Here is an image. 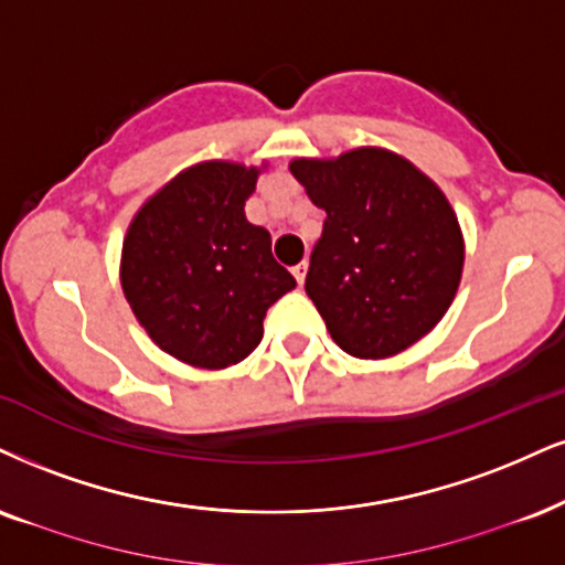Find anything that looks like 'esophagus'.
<instances>
[{"instance_id":"1","label":"esophagus","mask_w":565,"mask_h":565,"mask_svg":"<svg viewBox=\"0 0 565 565\" xmlns=\"http://www.w3.org/2000/svg\"><path fill=\"white\" fill-rule=\"evenodd\" d=\"M306 269H309V264H306V262H301V264H296V267H294V277H296L298 288H301V285H303V280H306Z\"/></svg>"}]
</instances>
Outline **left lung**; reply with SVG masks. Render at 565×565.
Returning a JSON list of instances; mask_svg holds the SVG:
<instances>
[{"instance_id": "obj_1", "label": "left lung", "mask_w": 565, "mask_h": 565, "mask_svg": "<svg viewBox=\"0 0 565 565\" xmlns=\"http://www.w3.org/2000/svg\"><path fill=\"white\" fill-rule=\"evenodd\" d=\"M294 178L324 209L306 294L356 359L406 351L440 322L463 271V235L445 193L393 151L296 159Z\"/></svg>"}]
</instances>
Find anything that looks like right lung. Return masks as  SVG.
I'll return each mask as SVG.
<instances>
[{
  "mask_svg": "<svg viewBox=\"0 0 565 565\" xmlns=\"http://www.w3.org/2000/svg\"><path fill=\"white\" fill-rule=\"evenodd\" d=\"M259 170L188 167L130 222L120 282L130 309L164 353L201 369L238 364L259 345L264 317L296 288L271 238L246 220Z\"/></svg>",
  "mask_w": 565,
  "mask_h": 565,
  "instance_id": "right-lung-1",
  "label": "right lung"
}]
</instances>
